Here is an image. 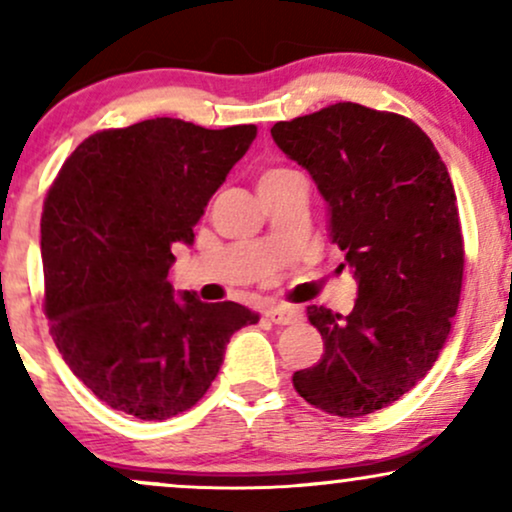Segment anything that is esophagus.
<instances>
[{"label": "esophagus", "instance_id": "34e87169", "mask_svg": "<svg viewBox=\"0 0 512 512\" xmlns=\"http://www.w3.org/2000/svg\"><path fill=\"white\" fill-rule=\"evenodd\" d=\"M300 317H303V315H300L298 307H291V305H274V307H269V310H267L269 322L281 324V326L298 322Z\"/></svg>", "mask_w": 512, "mask_h": 512}]
</instances>
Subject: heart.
Here are the masks:
<instances>
[{
	"label": "heart",
	"instance_id": "1",
	"mask_svg": "<svg viewBox=\"0 0 512 512\" xmlns=\"http://www.w3.org/2000/svg\"><path fill=\"white\" fill-rule=\"evenodd\" d=\"M288 181H303V176L298 171L286 169V166H272L260 176V188L267 186H279V183H288Z\"/></svg>",
	"mask_w": 512,
	"mask_h": 512
}]
</instances>
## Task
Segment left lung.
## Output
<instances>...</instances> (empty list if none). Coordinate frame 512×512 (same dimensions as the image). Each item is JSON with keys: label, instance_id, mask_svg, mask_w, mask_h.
<instances>
[{"label": "left lung", "instance_id": "8db88e82", "mask_svg": "<svg viewBox=\"0 0 512 512\" xmlns=\"http://www.w3.org/2000/svg\"><path fill=\"white\" fill-rule=\"evenodd\" d=\"M272 138L317 183L357 281L350 315L307 307L324 353L293 386L329 415H369L432 369L458 312L465 250L451 176L417 123L355 102L274 123Z\"/></svg>", "mask_w": 512, "mask_h": 512}]
</instances>
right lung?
<instances>
[{
	"mask_svg": "<svg viewBox=\"0 0 512 512\" xmlns=\"http://www.w3.org/2000/svg\"><path fill=\"white\" fill-rule=\"evenodd\" d=\"M257 128L147 119L83 140L40 221L45 312L71 372L109 408L166 420L205 396L226 343L260 315L174 295L176 243L193 245L209 197Z\"/></svg>",
	"mask_w": 512,
	"mask_h": 512,
	"instance_id": "right-lung-1",
	"label": "right lung"
}]
</instances>
